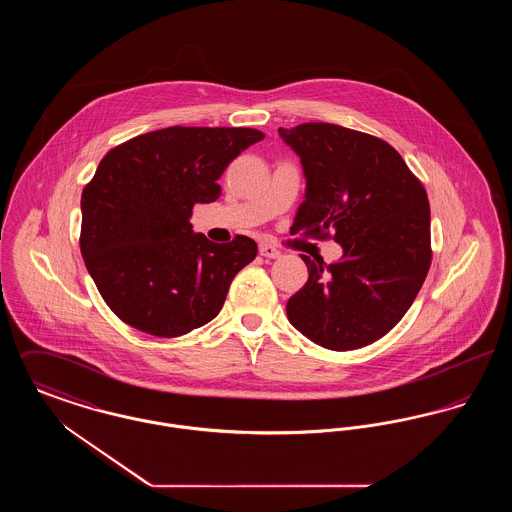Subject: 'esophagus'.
Masks as SVG:
<instances>
[{
	"instance_id": "34e87169",
	"label": "esophagus",
	"mask_w": 512,
	"mask_h": 512,
	"mask_svg": "<svg viewBox=\"0 0 512 512\" xmlns=\"http://www.w3.org/2000/svg\"><path fill=\"white\" fill-rule=\"evenodd\" d=\"M259 253H261L263 257H267V259H280V255H282L274 245L268 244L261 245V247H259Z\"/></svg>"
}]
</instances>
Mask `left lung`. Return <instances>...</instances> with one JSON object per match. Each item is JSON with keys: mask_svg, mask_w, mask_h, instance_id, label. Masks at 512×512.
<instances>
[{"mask_svg": "<svg viewBox=\"0 0 512 512\" xmlns=\"http://www.w3.org/2000/svg\"><path fill=\"white\" fill-rule=\"evenodd\" d=\"M278 134L307 180L292 234H332L343 249L330 265L301 255L309 280L288 299V318L326 349L365 347L409 311L430 270L426 190L388 142L365 132L305 122Z\"/></svg>", "mask_w": 512, "mask_h": 512, "instance_id": "8db88e82", "label": "left lung"}]
</instances>
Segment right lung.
Returning <instances> with one entry per match:
<instances>
[{
  "instance_id": "right-lung-1",
  "label": "right lung",
  "mask_w": 512,
  "mask_h": 512,
  "mask_svg": "<svg viewBox=\"0 0 512 512\" xmlns=\"http://www.w3.org/2000/svg\"><path fill=\"white\" fill-rule=\"evenodd\" d=\"M263 138L253 128L169 126L101 159L82 192L80 251L122 322L176 338L219 315L257 244L247 236L209 242L192 230V209L219 199L224 169Z\"/></svg>"
}]
</instances>
